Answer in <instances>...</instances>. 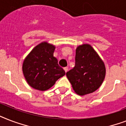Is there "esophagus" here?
<instances>
[{
	"instance_id": "1",
	"label": "esophagus",
	"mask_w": 126,
	"mask_h": 126,
	"mask_svg": "<svg viewBox=\"0 0 126 126\" xmlns=\"http://www.w3.org/2000/svg\"><path fill=\"white\" fill-rule=\"evenodd\" d=\"M64 71H65V73H67V71H68V67H64Z\"/></svg>"
}]
</instances>
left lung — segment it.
<instances>
[{"label": "left lung", "mask_w": 126, "mask_h": 126, "mask_svg": "<svg viewBox=\"0 0 126 126\" xmlns=\"http://www.w3.org/2000/svg\"><path fill=\"white\" fill-rule=\"evenodd\" d=\"M105 73V64L97 52L89 44H83L76 49L75 66L66 75L75 92L84 95L99 88Z\"/></svg>", "instance_id": "8db88e82"}]
</instances>
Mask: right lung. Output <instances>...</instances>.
<instances>
[{
    "label": "right lung",
    "mask_w": 126,
    "mask_h": 126,
    "mask_svg": "<svg viewBox=\"0 0 126 126\" xmlns=\"http://www.w3.org/2000/svg\"><path fill=\"white\" fill-rule=\"evenodd\" d=\"M55 46L42 42L33 48L23 63V73L27 82L32 88L45 91L65 75L53 57Z\"/></svg>",
    "instance_id": "obj_1"
}]
</instances>
